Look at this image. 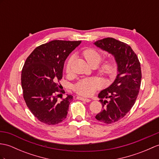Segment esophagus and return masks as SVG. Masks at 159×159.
Segmentation results:
<instances>
[{"label": "esophagus", "mask_w": 159, "mask_h": 159, "mask_svg": "<svg viewBox=\"0 0 159 159\" xmlns=\"http://www.w3.org/2000/svg\"><path fill=\"white\" fill-rule=\"evenodd\" d=\"M76 99H79V100H82V101H84V102H91V99H89L84 98L80 97V96H78V97H77V98H76Z\"/></svg>", "instance_id": "1"}]
</instances>
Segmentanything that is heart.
Returning a JSON list of instances; mask_svg holds the SVG:
<instances>
[{
    "mask_svg": "<svg viewBox=\"0 0 159 159\" xmlns=\"http://www.w3.org/2000/svg\"><path fill=\"white\" fill-rule=\"evenodd\" d=\"M83 57L91 66H97L102 60L103 55L99 51L94 49H87L83 51ZM73 55L70 57L66 64V70L70 72L71 70V65L73 60ZM116 64L112 60H106L99 65L98 68V72L107 79H112L116 72ZM102 87L101 81L96 78H89L80 80L73 87V89L76 93L82 96H91L94 92Z\"/></svg>",
    "mask_w": 159,
    "mask_h": 159,
    "instance_id": "heart-1",
    "label": "heart"
}]
</instances>
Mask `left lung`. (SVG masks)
Wrapping results in <instances>:
<instances>
[{
    "instance_id": "obj_1",
    "label": "left lung",
    "mask_w": 159,
    "mask_h": 159,
    "mask_svg": "<svg viewBox=\"0 0 159 159\" xmlns=\"http://www.w3.org/2000/svg\"><path fill=\"white\" fill-rule=\"evenodd\" d=\"M94 44L112 54L118 66L116 79L98 95L102 109L95 116V119L102 123L111 124L123 118L134 105L141 85V67L137 55L126 43L106 38ZM104 98L108 100L104 101Z\"/></svg>"
}]
</instances>
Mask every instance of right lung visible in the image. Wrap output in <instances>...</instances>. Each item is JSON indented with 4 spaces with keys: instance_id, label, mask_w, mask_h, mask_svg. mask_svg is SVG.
<instances>
[{
    "instance_id": "obj_1",
    "label": "right lung",
    "mask_w": 159,
    "mask_h": 159,
    "mask_svg": "<svg viewBox=\"0 0 159 159\" xmlns=\"http://www.w3.org/2000/svg\"><path fill=\"white\" fill-rule=\"evenodd\" d=\"M81 41L54 40L37 47L25 60L21 71V87L28 108L42 123L53 125L67 116L73 96L67 95L61 102L63 92L57 83L63 76L64 61Z\"/></svg>"
}]
</instances>
